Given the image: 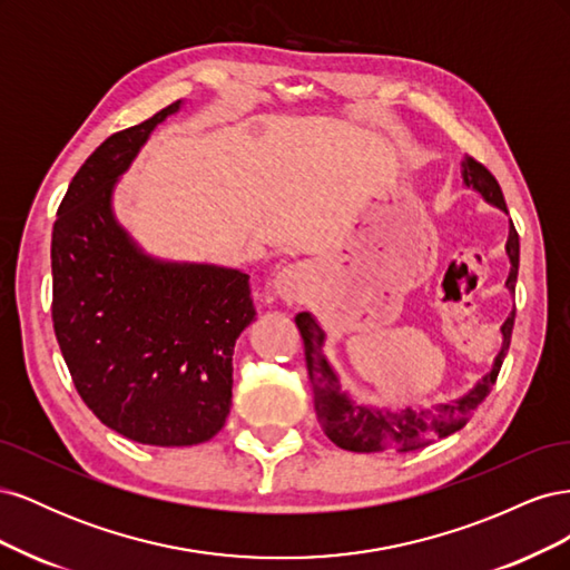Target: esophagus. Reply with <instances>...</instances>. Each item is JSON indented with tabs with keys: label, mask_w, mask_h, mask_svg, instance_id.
<instances>
[{
	"label": "esophagus",
	"mask_w": 570,
	"mask_h": 570,
	"mask_svg": "<svg viewBox=\"0 0 570 570\" xmlns=\"http://www.w3.org/2000/svg\"><path fill=\"white\" fill-rule=\"evenodd\" d=\"M306 285H308V273L299 264H289V266L281 268L273 278L275 295L285 302H297L304 295Z\"/></svg>",
	"instance_id": "1"
}]
</instances>
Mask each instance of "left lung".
Here are the masks:
<instances>
[{
  "mask_svg": "<svg viewBox=\"0 0 570 570\" xmlns=\"http://www.w3.org/2000/svg\"><path fill=\"white\" fill-rule=\"evenodd\" d=\"M461 180L465 187H471L488 204L497 206L499 212L509 214L507 202L502 195V187L494 180L490 170L478 164L471 157H463L461 161ZM507 258H509V275L504 287L509 295L515 289V278H519V258H521V245H519V233H515L513 223L509 220V237H507ZM513 318L515 308L507 316V321L499 327V335H502V347H499L490 371L480 377V381L461 396L454 400L440 402L435 406H419V409H392V406H373V404H361L354 396L342 390L340 375L333 368L331 358L325 356L323 344L325 333L321 323L314 314L302 312L295 316V323L304 337V350H306V368L308 377H312L314 385V406L316 416L333 444L340 450L358 452V454H373V452H409L419 450V446L433 442L438 438H446L461 430L478 404L485 400L490 387L494 385L499 368H502V361L507 356L511 331H513Z\"/></svg>",
  "mask_w": 570,
  "mask_h": 570,
  "instance_id": "obj_1",
  "label": "left lung"
}]
</instances>
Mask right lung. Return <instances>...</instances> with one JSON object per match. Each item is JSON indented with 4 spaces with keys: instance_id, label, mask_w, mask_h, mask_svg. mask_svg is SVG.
Instances as JSON below:
<instances>
[{
    "instance_id": "obj_1",
    "label": "right lung",
    "mask_w": 570,
    "mask_h": 570,
    "mask_svg": "<svg viewBox=\"0 0 570 570\" xmlns=\"http://www.w3.org/2000/svg\"><path fill=\"white\" fill-rule=\"evenodd\" d=\"M183 105L107 137L68 185L51 230V318L76 390L107 428L151 446L218 433L235 342L256 316L247 273L154 256L116 218L118 180Z\"/></svg>"
}]
</instances>
